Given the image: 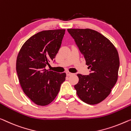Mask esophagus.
<instances>
[{
    "instance_id": "esophagus-1",
    "label": "esophagus",
    "mask_w": 131,
    "mask_h": 131,
    "mask_svg": "<svg viewBox=\"0 0 131 131\" xmlns=\"http://www.w3.org/2000/svg\"><path fill=\"white\" fill-rule=\"evenodd\" d=\"M66 75H67V76H68V77H69V76H71L72 75H73V73H71V72H66Z\"/></svg>"
}]
</instances>
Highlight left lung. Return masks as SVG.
<instances>
[{
  "label": "left lung",
  "instance_id": "1",
  "mask_svg": "<svg viewBox=\"0 0 131 131\" xmlns=\"http://www.w3.org/2000/svg\"><path fill=\"white\" fill-rule=\"evenodd\" d=\"M82 53L89 75L78 74L79 82L74 86L83 102L95 105L110 94L116 83L119 58L115 46L108 38L91 29H68Z\"/></svg>",
  "mask_w": 131,
  "mask_h": 131
}]
</instances>
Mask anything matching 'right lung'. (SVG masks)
Instances as JSON below:
<instances>
[{
	"label": "right lung",
	"mask_w": 131,
	"mask_h": 131,
	"mask_svg": "<svg viewBox=\"0 0 131 131\" xmlns=\"http://www.w3.org/2000/svg\"><path fill=\"white\" fill-rule=\"evenodd\" d=\"M65 29L43 30L29 38L19 50L16 71L23 91L39 106L51 103L65 81L66 73L45 67L59 51Z\"/></svg>",
	"instance_id": "right-lung-1"
}]
</instances>
